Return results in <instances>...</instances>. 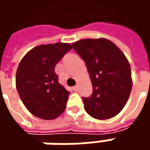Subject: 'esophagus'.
Returning <instances> with one entry per match:
<instances>
[{"label": "esophagus", "instance_id": "34e87169", "mask_svg": "<svg viewBox=\"0 0 150 150\" xmlns=\"http://www.w3.org/2000/svg\"><path fill=\"white\" fill-rule=\"evenodd\" d=\"M72 90L75 91V92H77V91H78V87H77V86H74V87L72 88Z\"/></svg>", "mask_w": 150, "mask_h": 150}]
</instances>
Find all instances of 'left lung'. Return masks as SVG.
Here are the masks:
<instances>
[{
	"mask_svg": "<svg viewBox=\"0 0 150 150\" xmlns=\"http://www.w3.org/2000/svg\"><path fill=\"white\" fill-rule=\"evenodd\" d=\"M72 46L84 61L93 84L92 95L83 98L86 112L97 119L116 116L132 89L131 68L126 57L105 38L84 39Z\"/></svg>",
	"mask_w": 150,
	"mask_h": 150,
	"instance_id": "8db88e82",
	"label": "left lung"
}]
</instances>
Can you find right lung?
<instances>
[{"label":"right lung","instance_id":"right-lung-1","mask_svg":"<svg viewBox=\"0 0 150 150\" xmlns=\"http://www.w3.org/2000/svg\"><path fill=\"white\" fill-rule=\"evenodd\" d=\"M72 47L68 43L40 45L21 59L16 86L27 110L42 119H54L66 108L70 92L58 83L55 67Z\"/></svg>","mask_w":150,"mask_h":150}]
</instances>
